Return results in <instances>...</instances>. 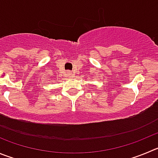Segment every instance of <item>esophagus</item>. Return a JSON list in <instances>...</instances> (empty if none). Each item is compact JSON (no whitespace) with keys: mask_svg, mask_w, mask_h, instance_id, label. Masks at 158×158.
<instances>
[{"mask_svg":"<svg viewBox=\"0 0 158 158\" xmlns=\"http://www.w3.org/2000/svg\"><path fill=\"white\" fill-rule=\"evenodd\" d=\"M67 76H68V77H72V76H73V75H72V73L71 72H67Z\"/></svg>","mask_w":158,"mask_h":158,"instance_id":"1","label":"esophagus"}]
</instances>
